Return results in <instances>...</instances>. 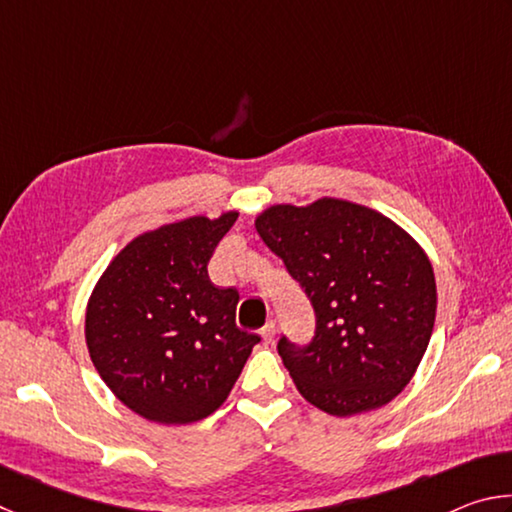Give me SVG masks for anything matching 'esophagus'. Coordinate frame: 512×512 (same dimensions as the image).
<instances>
[{"label": "esophagus", "instance_id": "34e87169", "mask_svg": "<svg viewBox=\"0 0 512 512\" xmlns=\"http://www.w3.org/2000/svg\"><path fill=\"white\" fill-rule=\"evenodd\" d=\"M262 339H264V343H273L275 341V323L273 320H268V323L262 327Z\"/></svg>", "mask_w": 512, "mask_h": 512}]
</instances>
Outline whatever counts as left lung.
Here are the masks:
<instances>
[{
  "label": "left lung",
  "instance_id": "8db88e82",
  "mask_svg": "<svg viewBox=\"0 0 512 512\" xmlns=\"http://www.w3.org/2000/svg\"><path fill=\"white\" fill-rule=\"evenodd\" d=\"M255 228L316 311L307 348L277 343L300 395L336 418L395 400L436 320V277L418 241L372 207L334 196L266 207Z\"/></svg>",
  "mask_w": 512,
  "mask_h": 512
}]
</instances>
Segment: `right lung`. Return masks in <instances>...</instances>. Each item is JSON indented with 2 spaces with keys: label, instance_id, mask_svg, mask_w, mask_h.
<instances>
[{
  "label": "right lung",
  "instance_id": "add662e5",
  "mask_svg": "<svg viewBox=\"0 0 512 512\" xmlns=\"http://www.w3.org/2000/svg\"><path fill=\"white\" fill-rule=\"evenodd\" d=\"M239 212L146 230L112 257L85 309V343L117 400L144 420L192 424L228 400L259 343L235 323L237 289L207 262Z\"/></svg>",
  "mask_w": 512,
  "mask_h": 512
}]
</instances>
